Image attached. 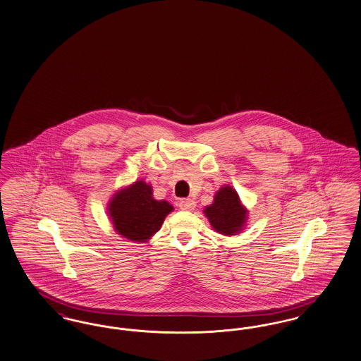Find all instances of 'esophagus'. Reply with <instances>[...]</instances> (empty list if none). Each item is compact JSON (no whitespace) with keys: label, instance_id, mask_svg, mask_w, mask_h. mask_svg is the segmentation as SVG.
<instances>
[{"label":"esophagus","instance_id":"34e87169","mask_svg":"<svg viewBox=\"0 0 361 361\" xmlns=\"http://www.w3.org/2000/svg\"><path fill=\"white\" fill-rule=\"evenodd\" d=\"M178 206L181 209H184V211H192L196 204H195V202L192 200V199H181L180 200V203H178Z\"/></svg>","mask_w":361,"mask_h":361}]
</instances>
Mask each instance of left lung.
Segmentation results:
<instances>
[{
	"label": "left lung",
	"instance_id": "obj_1",
	"mask_svg": "<svg viewBox=\"0 0 361 361\" xmlns=\"http://www.w3.org/2000/svg\"><path fill=\"white\" fill-rule=\"evenodd\" d=\"M211 226L221 234L234 235L240 233L246 221L247 211L240 204L235 189L226 185L215 195L214 203L204 209Z\"/></svg>",
	"mask_w": 361,
	"mask_h": 361
}]
</instances>
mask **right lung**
Segmentation results:
<instances>
[{"label":"right lung","mask_w":361,"mask_h":361,"mask_svg":"<svg viewBox=\"0 0 361 361\" xmlns=\"http://www.w3.org/2000/svg\"><path fill=\"white\" fill-rule=\"evenodd\" d=\"M108 209L114 227L121 235L145 242L161 228L173 207L165 200H155L152 187L145 181H137L116 193Z\"/></svg>","instance_id":"1"}]
</instances>
